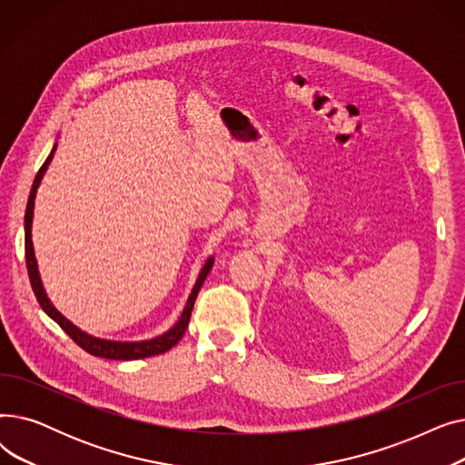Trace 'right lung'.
Returning <instances> with one entry per match:
<instances>
[{
	"label": "right lung",
	"mask_w": 465,
	"mask_h": 465,
	"mask_svg": "<svg viewBox=\"0 0 465 465\" xmlns=\"http://www.w3.org/2000/svg\"><path fill=\"white\" fill-rule=\"evenodd\" d=\"M54 151H56V144L53 153L48 154V158L45 160V163L41 165V169L37 171V175L34 179V184H32V190H30V198H28V205H26V214H24V251H26V267H28V275H30V282H32V288H34V294L39 302V305L43 307V311L51 316V319L73 339L75 343L84 349L88 354L92 356H100V358H109V360H139V358H149V356H156V354H162V352H167L169 349H173L181 337L184 335L186 328H188V322H190V314H192V309H193V302L195 298H198V292L203 284V281L207 279L211 267H213V262L214 258H209L207 263L203 265V270L198 277V281H195V286L192 290V294L188 298V303L181 314L179 322L171 328L169 331H165L163 335L156 337V339H151V341H139V343H118V341H105V339H97V337H92L84 331H81L77 326H73L65 316H62L54 307L53 303L48 302L45 290H43V284H41V279H39V272H37V262H35V254H34V245H32V218H34V200H35V193H37V188L41 184V179L45 175V171L48 167V163H51L53 156H54Z\"/></svg>",
	"instance_id": "add662e5"
}]
</instances>
